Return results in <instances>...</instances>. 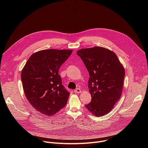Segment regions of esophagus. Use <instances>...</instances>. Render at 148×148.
<instances>
[{
  "label": "esophagus",
  "mask_w": 148,
  "mask_h": 148,
  "mask_svg": "<svg viewBox=\"0 0 148 148\" xmlns=\"http://www.w3.org/2000/svg\"><path fill=\"white\" fill-rule=\"evenodd\" d=\"M74 92L75 93H76V94H79V93H81V90H80L79 88H78L74 90Z\"/></svg>",
  "instance_id": "34e87169"
}]
</instances>
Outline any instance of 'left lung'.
I'll use <instances>...</instances> for the list:
<instances>
[{"label":"left lung","mask_w":148,"mask_h":148,"mask_svg":"<svg viewBox=\"0 0 148 148\" xmlns=\"http://www.w3.org/2000/svg\"><path fill=\"white\" fill-rule=\"evenodd\" d=\"M87 68L91 101L86 108L95 116L108 114L120 99L125 70L115 53L101 47L77 51Z\"/></svg>","instance_id":"left-lung-1"}]
</instances>
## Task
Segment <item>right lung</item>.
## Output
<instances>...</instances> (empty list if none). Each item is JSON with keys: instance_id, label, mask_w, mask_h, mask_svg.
Returning a JSON list of instances; mask_svg holds the SVG:
<instances>
[{"instance_id": "add662e5", "label": "right lung", "mask_w": 148, "mask_h": 148, "mask_svg": "<svg viewBox=\"0 0 148 148\" xmlns=\"http://www.w3.org/2000/svg\"><path fill=\"white\" fill-rule=\"evenodd\" d=\"M73 52L72 50L48 49L33 54L22 73L26 98L38 112L51 116L64 108L70 92L62 85L59 69Z\"/></svg>"}]
</instances>
